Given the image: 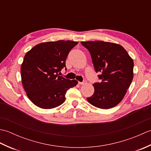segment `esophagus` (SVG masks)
Segmentation results:
<instances>
[{
  "mask_svg": "<svg viewBox=\"0 0 151 151\" xmlns=\"http://www.w3.org/2000/svg\"><path fill=\"white\" fill-rule=\"evenodd\" d=\"M85 83H86V80H84V81H83V82H78V84L80 85H83V84H84Z\"/></svg>",
  "mask_w": 151,
  "mask_h": 151,
  "instance_id": "obj_1",
  "label": "esophagus"
}]
</instances>
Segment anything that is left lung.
I'll use <instances>...</instances> for the list:
<instances>
[{"label": "left lung", "mask_w": 151, "mask_h": 151, "mask_svg": "<svg viewBox=\"0 0 151 151\" xmlns=\"http://www.w3.org/2000/svg\"><path fill=\"white\" fill-rule=\"evenodd\" d=\"M91 54L100 82L93 84L94 93L88 101L94 106L109 109L123 100L134 77V62L120 45L102 41H82Z\"/></svg>", "instance_id": "1"}]
</instances>
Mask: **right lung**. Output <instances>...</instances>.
I'll return each mask as SVG.
<instances>
[{
	"mask_svg": "<svg viewBox=\"0 0 151 151\" xmlns=\"http://www.w3.org/2000/svg\"><path fill=\"white\" fill-rule=\"evenodd\" d=\"M78 44L60 40L41 43L25 54L21 68V80L28 99L43 109L56 108L63 103L65 93L76 86V80L58 75L65 67L70 50Z\"/></svg>",
	"mask_w": 151,
	"mask_h": 151,
	"instance_id": "right-lung-1",
	"label": "right lung"
}]
</instances>
